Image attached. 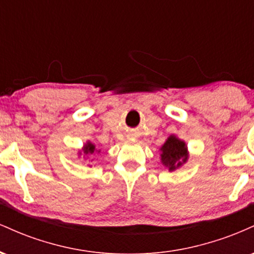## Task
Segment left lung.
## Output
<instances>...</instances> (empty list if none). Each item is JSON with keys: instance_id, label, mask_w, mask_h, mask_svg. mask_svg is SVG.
Returning a JSON list of instances; mask_svg holds the SVG:
<instances>
[{"instance_id": "8db88e82", "label": "left lung", "mask_w": 254, "mask_h": 254, "mask_svg": "<svg viewBox=\"0 0 254 254\" xmlns=\"http://www.w3.org/2000/svg\"><path fill=\"white\" fill-rule=\"evenodd\" d=\"M160 151H161L160 154L161 164L167 167L170 172L182 167L189 159L188 145L183 139L178 138L176 135H171L166 139L165 143L160 148Z\"/></svg>"}]
</instances>
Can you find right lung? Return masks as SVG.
Masks as SVG:
<instances>
[{
    "mask_svg": "<svg viewBox=\"0 0 254 254\" xmlns=\"http://www.w3.org/2000/svg\"><path fill=\"white\" fill-rule=\"evenodd\" d=\"M95 151H97V153H100V150L97 149L95 144L92 143V142H90V141H88V142H86V143L83 144L82 150L78 151V156L83 155V159H87V157H88L89 155L94 154ZM92 161H93V160H92Z\"/></svg>",
    "mask_w": 254,
    "mask_h": 254,
    "instance_id": "add662e5",
    "label": "right lung"
}]
</instances>
